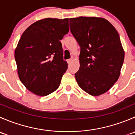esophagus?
Segmentation results:
<instances>
[{
    "instance_id": "esophagus-1",
    "label": "esophagus",
    "mask_w": 135,
    "mask_h": 135,
    "mask_svg": "<svg viewBox=\"0 0 135 135\" xmlns=\"http://www.w3.org/2000/svg\"><path fill=\"white\" fill-rule=\"evenodd\" d=\"M67 62H68V64H69V65H70V64L72 62V59H68L67 60Z\"/></svg>"
}]
</instances>
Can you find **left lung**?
<instances>
[{
    "label": "left lung",
    "mask_w": 135,
    "mask_h": 135,
    "mask_svg": "<svg viewBox=\"0 0 135 135\" xmlns=\"http://www.w3.org/2000/svg\"><path fill=\"white\" fill-rule=\"evenodd\" d=\"M70 28L80 47L79 86L92 96L106 93L119 78L125 51L119 34L106 19L70 18Z\"/></svg>",
    "instance_id": "obj_1"
}]
</instances>
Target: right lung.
I'll return each mask as SVG.
<instances>
[{"mask_svg": "<svg viewBox=\"0 0 135 135\" xmlns=\"http://www.w3.org/2000/svg\"><path fill=\"white\" fill-rule=\"evenodd\" d=\"M69 19L45 18L31 25L15 50L17 74L25 88L38 96L57 89L67 70L60 40L69 32Z\"/></svg>", "mask_w": 135, "mask_h": 135, "instance_id": "obj_1", "label": "right lung"}]
</instances>
